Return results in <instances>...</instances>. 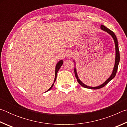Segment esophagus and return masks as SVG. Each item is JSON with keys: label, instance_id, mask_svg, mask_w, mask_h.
I'll return each mask as SVG.
<instances>
[{"label": "esophagus", "instance_id": "esophagus-1", "mask_svg": "<svg viewBox=\"0 0 127 127\" xmlns=\"http://www.w3.org/2000/svg\"><path fill=\"white\" fill-rule=\"evenodd\" d=\"M73 55V53L72 51H70V50H68L66 51V57L68 58H71Z\"/></svg>", "mask_w": 127, "mask_h": 127}]
</instances>
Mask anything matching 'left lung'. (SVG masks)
Masks as SVG:
<instances>
[{"label": "left lung", "mask_w": 127, "mask_h": 127, "mask_svg": "<svg viewBox=\"0 0 127 127\" xmlns=\"http://www.w3.org/2000/svg\"><path fill=\"white\" fill-rule=\"evenodd\" d=\"M101 29L103 31H104L105 32H107V33L111 36V37H113L114 41V43H115V65L114 66L113 68V70L112 72V74H111V76L110 77L107 79V80L104 83H103L102 85H101L98 86L97 87H90L88 86L85 85L82 82L80 79H79L78 75H77V70L76 68H74V74L75 76H76V77L77 78V80L78 81V82L82 86L85 87V88H87V89H94V90H96V89H101L103 87H104L105 85H107L109 82H110L111 79H113L114 77L115 76L116 73H117V70H118V65H119V61H120V54H119V47H118V40L117 38L116 37V36L115 35V33L113 32L112 31H111L110 30H109V29H107V27H106L104 25H101ZM75 63V62H74Z\"/></svg>", "instance_id": "8db88e82"}]
</instances>
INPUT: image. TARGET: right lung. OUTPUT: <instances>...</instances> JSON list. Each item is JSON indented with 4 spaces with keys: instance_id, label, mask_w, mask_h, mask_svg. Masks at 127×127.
<instances>
[{
    "instance_id": "1",
    "label": "right lung",
    "mask_w": 127,
    "mask_h": 127,
    "mask_svg": "<svg viewBox=\"0 0 127 127\" xmlns=\"http://www.w3.org/2000/svg\"><path fill=\"white\" fill-rule=\"evenodd\" d=\"M63 60H61V61H60L59 62H58V63L57 64V65H56V66H55V79H54V83L53 84L51 85V86L50 87V89H49L48 91H46V92H48V91H49V90H50L51 89H52V87H53V86H54V82H55V81H56V79H57V73H58V70H59V69H60V68L61 67V66L63 65Z\"/></svg>"
}]
</instances>
